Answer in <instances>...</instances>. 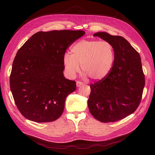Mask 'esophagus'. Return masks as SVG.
Listing matches in <instances>:
<instances>
[{
	"label": "esophagus",
	"mask_w": 155,
	"mask_h": 155,
	"mask_svg": "<svg viewBox=\"0 0 155 155\" xmlns=\"http://www.w3.org/2000/svg\"><path fill=\"white\" fill-rule=\"evenodd\" d=\"M83 85V82H81V81H78L76 82V85H77V87H80V86H81V85Z\"/></svg>",
	"instance_id": "34e87169"
}]
</instances>
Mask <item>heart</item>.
<instances>
[{
    "mask_svg": "<svg viewBox=\"0 0 155 155\" xmlns=\"http://www.w3.org/2000/svg\"><path fill=\"white\" fill-rule=\"evenodd\" d=\"M72 54L63 57L65 70L70 78H74L80 70L93 80L105 78L113 67L115 59L114 46L106 41L81 40L71 48Z\"/></svg>",
    "mask_w": 155,
    "mask_h": 155,
    "instance_id": "1",
    "label": "heart"
}]
</instances>
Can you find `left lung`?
Wrapping results in <instances>:
<instances>
[{"label": "left lung", "instance_id": "8db88e82", "mask_svg": "<svg viewBox=\"0 0 155 155\" xmlns=\"http://www.w3.org/2000/svg\"><path fill=\"white\" fill-rule=\"evenodd\" d=\"M94 36L114 46L115 59L109 75L90 85L88 109L101 122H115L133 113L141 101L145 86L141 58L123 37L106 32Z\"/></svg>", "mask_w": 155, "mask_h": 155}]
</instances>
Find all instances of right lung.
Masks as SVG:
<instances>
[{
	"label": "right lung",
	"mask_w": 155,
	"mask_h": 155,
	"mask_svg": "<svg viewBox=\"0 0 155 155\" xmlns=\"http://www.w3.org/2000/svg\"><path fill=\"white\" fill-rule=\"evenodd\" d=\"M85 32L39 31L18 50L10 78L14 101L21 114L37 123L54 121L62 115L65 100L76 84L63 76L67 49Z\"/></svg>",
	"instance_id": "add662e5"
}]
</instances>
